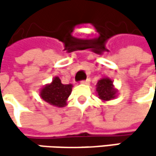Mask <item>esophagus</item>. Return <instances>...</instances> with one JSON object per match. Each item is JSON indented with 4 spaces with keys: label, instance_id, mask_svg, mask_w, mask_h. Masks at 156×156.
I'll use <instances>...</instances> for the list:
<instances>
[{
    "label": "esophagus",
    "instance_id": "1",
    "mask_svg": "<svg viewBox=\"0 0 156 156\" xmlns=\"http://www.w3.org/2000/svg\"><path fill=\"white\" fill-rule=\"evenodd\" d=\"M89 82H90V80H89V79L87 78V79H86V80H82V81H81L80 83H81V84H85V85H87V84H89Z\"/></svg>",
    "mask_w": 156,
    "mask_h": 156
}]
</instances>
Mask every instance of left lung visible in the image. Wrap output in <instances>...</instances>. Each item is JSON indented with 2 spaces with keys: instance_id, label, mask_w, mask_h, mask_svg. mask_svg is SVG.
Listing matches in <instances>:
<instances>
[{
  "instance_id": "8db88e82",
  "label": "left lung",
  "mask_w": 156,
  "mask_h": 156,
  "mask_svg": "<svg viewBox=\"0 0 156 156\" xmlns=\"http://www.w3.org/2000/svg\"><path fill=\"white\" fill-rule=\"evenodd\" d=\"M96 91L98 98L103 101H109L115 98L117 90L114 87L113 81L109 78H103L98 80Z\"/></svg>"
}]
</instances>
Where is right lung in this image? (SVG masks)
Masks as SVG:
<instances>
[{"mask_svg":"<svg viewBox=\"0 0 156 156\" xmlns=\"http://www.w3.org/2000/svg\"><path fill=\"white\" fill-rule=\"evenodd\" d=\"M72 85H64L58 77H55L50 84L43 87L41 90V97L48 104L63 108L67 105V99L71 94Z\"/></svg>","mask_w":156,"mask_h":156,"instance_id":"1","label":"right lung"}]
</instances>
